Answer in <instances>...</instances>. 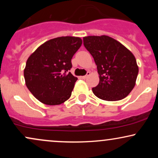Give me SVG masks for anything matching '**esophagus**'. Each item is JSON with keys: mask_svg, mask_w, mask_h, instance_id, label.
<instances>
[{"mask_svg": "<svg viewBox=\"0 0 158 158\" xmlns=\"http://www.w3.org/2000/svg\"><path fill=\"white\" fill-rule=\"evenodd\" d=\"M90 75V72H88V73H87V74L85 76H83V77H81V79H87V78H88V77H89V76Z\"/></svg>", "mask_w": 158, "mask_h": 158, "instance_id": "obj_1", "label": "esophagus"}]
</instances>
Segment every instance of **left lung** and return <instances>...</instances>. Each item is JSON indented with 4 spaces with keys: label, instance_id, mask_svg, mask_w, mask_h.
<instances>
[{
    "label": "left lung",
    "instance_id": "obj_1",
    "mask_svg": "<svg viewBox=\"0 0 158 158\" xmlns=\"http://www.w3.org/2000/svg\"><path fill=\"white\" fill-rule=\"evenodd\" d=\"M85 48L97 66L99 82L92 88L96 97L106 101L126 97L135 86L138 66L133 53L108 35L83 38Z\"/></svg>",
    "mask_w": 158,
    "mask_h": 158
}]
</instances>
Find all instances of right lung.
<instances>
[{
	"instance_id": "right-lung-1",
	"label": "right lung",
	"mask_w": 158,
	"mask_h": 158,
	"mask_svg": "<svg viewBox=\"0 0 158 158\" xmlns=\"http://www.w3.org/2000/svg\"><path fill=\"white\" fill-rule=\"evenodd\" d=\"M81 44L79 37L55 38L30 56L23 76L27 88L38 100L48 106H57L70 97L78 79L69 70L72 68V57Z\"/></svg>"
}]
</instances>
